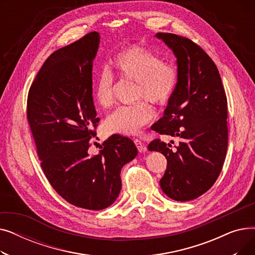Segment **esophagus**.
Returning a JSON list of instances; mask_svg holds the SVG:
<instances>
[{
    "instance_id": "esophagus-1",
    "label": "esophagus",
    "mask_w": 255,
    "mask_h": 255,
    "mask_svg": "<svg viewBox=\"0 0 255 255\" xmlns=\"http://www.w3.org/2000/svg\"><path fill=\"white\" fill-rule=\"evenodd\" d=\"M134 143H135L136 148H137V150H138L139 152H144V151L146 150L145 145L143 144V142H142L140 139H138V138H135V139H134Z\"/></svg>"
}]
</instances>
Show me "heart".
Instances as JSON below:
<instances>
[{
    "label": "heart",
    "instance_id": "obj_1",
    "mask_svg": "<svg viewBox=\"0 0 255 255\" xmlns=\"http://www.w3.org/2000/svg\"><path fill=\"white\" fill-rule=\"evenodd\" d=\"M118 76L134 83L133 101L120 106L107 116L103 129L109 134L134 135L139 129L154 119L155 105L166 104L175 93L179 82L178 67L142 46H128L119 51L113 60ZM115 78L107 69L102 70L93 85V97L102 109L115 103ZM146 101L144 102V100Z\"/></svg>",
    "mask_w": 255,
    "mask_h": 255
}]
</instances>
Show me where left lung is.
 <instances>
[{
    "mask_svg": "<svg viewBox=\"0 0 255 255\" xmlns=\"http://www.w3.org/2000/svg\"><path fill=\"white\" fill-rule=\"evenodd\" d=\"M156 36L176 55L179 82L164 116L152 128L180 142L172 150L170 143L156 138L148 149L167 160L160 180L163 192L187 202L207 192L221 172L229 144L227 99L217 67L202 47L176 34Z\"/></svg>",
    "mask_w": 255,
    "mask_h": 255,
    "instance_id": "obj_1",
    "label": "left lung"
}]
</instances>
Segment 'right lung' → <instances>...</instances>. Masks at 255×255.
I'll use <instances>...</instances> for the list:
<instances>
[{
    "label": "right lung",
    "instance_id": "1",
    "mask_svg": "<svg viewBox=\"0 0 255 255\" xmlns=\"http://www.w3.org/2000/svg\"><path fill=\"white\" fill-rule=\"evenodd\" d=\"M99 34L90 32L46 59L32 83L26 119L40 165L59 195L87 210H102L117 199L121 169L137 155L130 138L114 134L98 155H89L100 119L93 102V60Z\"/></svg>",
    "mask_w": 255,
    "mask_h": 255
}]
</instances>
